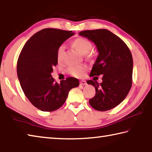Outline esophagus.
Wrapping results in <instances>:
<instances>
[{
	"instance_id": "obj_1",
	"label": "esophagus",
	"mask_w": 152,
	"mask_h": 152,
	"mask_svg": "<svg viewBox=\"0 0 152 152\" xmlns=\"http://www.w3.org/2000/svg\"><path fill=\"white\" fill-rule=\"evenodd\" d=\"M80 85H82V86H84V85L87 84V83H86V82L84 81V80H82V81L80 82Z\"/></svg>"
}]
</instances>
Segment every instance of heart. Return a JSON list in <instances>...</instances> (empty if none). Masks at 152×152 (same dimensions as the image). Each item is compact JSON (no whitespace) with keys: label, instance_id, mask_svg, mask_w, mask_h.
<instances>
[{"label":"heart","instance_id":"obj_1","mask_svg":"<svg viewBox=\"0 0 152 152\" xmlns=\"http://www.w3.org/2000/svg\"><path fill=\"white\" fill-rule=\"evenodd\" d=\"M72 45L82 55H86L92 49V43L91 41L86 38L79 37L74 39L72 42ZM65 47L63 45H61L56 50V58L58 61H61L64 55ZM87 70V66L86 65H79V66H70L68 68V72L71 75L80 78L84 75Z\"/></svg>","mask_w":152,"mask_h":152}]
</instances>
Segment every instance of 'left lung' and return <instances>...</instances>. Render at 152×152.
Returning a JSON list of instances; mask_svg holds the SVG:
<instances>
[{"mask_svg":"<svg viewBox=\"0 0 152 152\" xmlns=\"http://www.w3.org/2000/svg\"><path fill=\"white\" fill-rule=\"evenodd\" d=\"M79 35L94 42L99 52L90 76L103 74L102 83L87 81L96 89V95L89 103L97 111H108L119 105L131 88L132 54L126 43L107 29L82 31Z\"/></svg>","mask_w":152,"mask_h":152,"instance_id":"left-lung-1","label":"left lung"}]
</instances>
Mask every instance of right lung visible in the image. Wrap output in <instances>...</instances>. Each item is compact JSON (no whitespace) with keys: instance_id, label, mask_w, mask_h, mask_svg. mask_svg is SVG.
<instances>
[{"instance_id":"1","label":"right lung","mask_w":152,"mask_h":152,"mask_svg":"<svg viewBox=\"0 0 152 152\" xmlns=\"http://www.w3.org/2000/svg\"><path fill=\"white\" fill-rule=\"evenodd\" d=\"M74 34L72 31L43 29L32 35L21 50L17 62L20 86L29 102L41 111L60 108L69 91L80 84L72 77L58 84L51 76L53 68L58 63L56 50Z\"/></svg>"}]
</instances>
